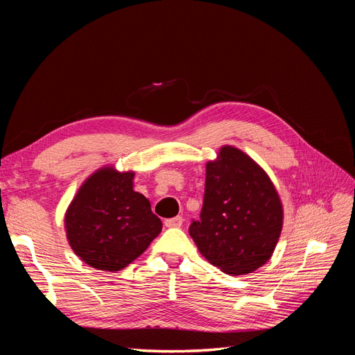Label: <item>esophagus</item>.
<instances>
[{"mask_svg":"<svg viewBox=\"0 0 355 355\" xmlns=\"http://www.w3.org/2000/svg\"><path fill=\"white\" fill-rule=\"evenodd\" d=\"M182 222H184L182 216H175V218H170V219L164 220L166 227H168V228H179V227H182Z\"/></svg>","mask_w":355,"mask_h":355,"instance_id":"obj_1","label":"esophagus"}]
</instances>
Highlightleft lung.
<instances>
[{
  "label": "left lung",
  "mask_w": 355,
  "mask_h": 355,
  "mask_svg": "<svg viewBox=\"0 0 355 355\" xmlns=\"http://www.w3.org/2000/svg\"><path fill=\"white\" fill-rule=\"evenodd\" d=\"M283 227V207L271 179L254 161L223 146L206 166L200 220L189 235L200 253L231 275L249 274L270 259Z\"/></svg>",
  "instance_id": "8db88e82"
}]
</instances>
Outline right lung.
<instances>
[{"mask_svg": "<svg viewBox=\"0 0 355 355\" xmlns=\"http://www.w3.org/2000/svg\"><path fill=\"white\" fill-rule=\"evenodd\" d=\"M133 176L110 167L98 170L84 182L65 214L72 250L96 270H123L163 228L148 198L133 189Z\"/></svg>", "mask_w": 355, "mask_h": 355, "instance_id": "obj_1", "label": "right lung"}]
</instances>
